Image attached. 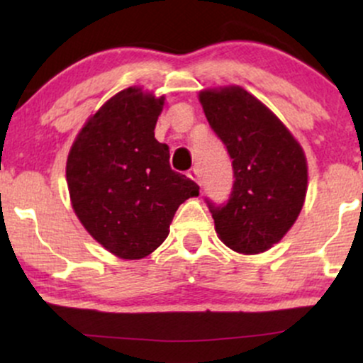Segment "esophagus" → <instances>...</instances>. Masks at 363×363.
Instances as JSON below:
<instances>
[{
  "instance_id": "1",
  "label": "esophagus",
  "mask_w": 363,
  "mask_h": 363,
  "mask_svg": "<svg viewBox=\"0 0 363 363\" xmlns=\"http://www.w3.org/2000/svg\"><path fill=\"white\" fill-rule=\"evenodd\" d=\"M187 176H189V179H193L194 182H198V184L201 186V179H199V170H198V169H196V167L189 169V172H187Z\"/></svg>"
}]
</instances>
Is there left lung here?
Listing matches in <instances>:
<instances>
[{
    "label": "left lung",
    "mask_w": 363,
    "mask_h": 363,
    "mask_svg": "<svg viewBox=\"0 0 363 363\" xmlns=\"http://www.w3.org/2000/svg\"><path fill=\"white\" fill-rule=\"evenodd\" d=\"M199 102L234 169L227 201L205 199L216 232L237 252L266 251L289 232L306 199L307 162L301 145L240 86L205 90Z\"/></svg>",
    "instance_id": "left-lung-1"
}]
</instances>
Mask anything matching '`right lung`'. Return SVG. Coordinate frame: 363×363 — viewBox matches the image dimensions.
Here are the masks:
<instances>
[{"mask_svg":"<svg viewBox=\"0 0 363 363\" xmlns=\"http://www.w3.org/2000/svg\"><path fill=\"white\" fill-rule=\"evenodd\" d=\"M164 97L138 86L119 91L82 128L66 164L73 210L107 251L148 256L169 235L181 203L199 186L170 169L169 147L155 140Z\"/></svg>","mask_w":363,"mask_h":363,"instance_id":"add662e5","label":"right lung"}]
</instances>
